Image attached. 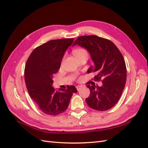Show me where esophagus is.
Returning a JSON list of instances; mask_svg holds the SVG:
<instances>
[{
    "instance_id": "esophagus-1",
    "label": "esophagus",
    "mask_w": 148,
    "mask_h": 148,
    "mask_svg": "<svg viewBox=\"0 0 148 148\" xmlns=\"http://www.w3.org/2000/svg\"><path fill=\"white\" fill-rule=\"evenodd\" d=\"M76 88H77V90L78 91H79L80 89H81V88H82V86H76Z\"/></svg>"
}]
</instances>
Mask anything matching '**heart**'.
I'll return each instance as SVG.
<instances>
[{"label":"heart","mask_w":148,"mask_h":148,"mask_svg":"<svg viewBox=\"0 0 148 148\" xmlns=\"http://www.w3.org/2000/svg\"><path fill=\"white\" fill-rule=\"evenodd\" d=\"M73 53L74 56L76 57H78L79 56H82L83 54H85V53H88L85 50V49H82V48H80V49H75V50H74L73 51Z\"/></svg>","instance_id":"heart-1"}]
</instances>
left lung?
I'll return each mask as SVG.
<instances>
[{"instance_id": "1", "label": "left lung", "mask_w": 148, "mask_h": 148, "mask_svg": "<svg viewBox=\"0 0 148 148\" xmlns=\"http://www.w3.org/2000/svg\"><path fill=\"white\" fill-rule=\"evenodd\" d=\"M77 44L87 49L95 64L88 73L95 72V81L102 82L101 86L87 85L90 90L87 104L98 111L111 109L120 99L126 83L127 69L122 53L110 40L96 35L79 36L73 46Z\"/></svg>"}]
</instances>
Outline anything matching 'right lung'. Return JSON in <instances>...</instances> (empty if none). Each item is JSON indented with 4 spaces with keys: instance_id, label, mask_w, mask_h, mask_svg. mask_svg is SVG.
<instances>
[{
    "instance_id": "add662e5",
    "label": "right lung",
    "mask_w": 148,
    "mask_h": 148,
    "mask_svg": "<svg viewBox=\"0 0 148 148\" xmlns=\"http://www.w3.org/2000/svg\"><path fill=\"white\" fill-rule=\"evenodd\" d=\"M73 38L51 40L35 48L26 62L25 80L30 97L42 112L49 115L62 114L67 109L74 86L59 90L52 87L53 75L60 69L64 53Z\"/></svg>"
}]
</instances>
